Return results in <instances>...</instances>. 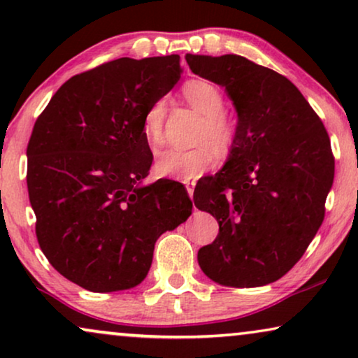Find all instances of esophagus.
Returning <instances> with one entry per match:
<instances>
[{"instance_id":"obj_1","label":"esophagus","mask_w":358,"mask_h":358,"mask_svg":"<svg viewBox=\"0 0 358 358\" xmlns=\"http://www.w3.org/2000/svg\"><path fill=\"white\" fill-rule=\"evenodd\" d=\"M185 189H187V194H189V197L190 199H192L194 197V182L192 184H187V185H185Z\"/></svg>"}]
</instances>
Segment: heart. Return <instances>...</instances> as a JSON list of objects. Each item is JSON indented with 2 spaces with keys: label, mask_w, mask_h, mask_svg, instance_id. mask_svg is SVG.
Here are the masks:
<instances>
[{
  "label": "heart",
  "mask_w": 358,
  "mask_h": 358,
  "mask_svg": "<svg viewBox=\"0 0 358 358\" xmlns=\"http://www.w3.org/2000/svg\"><path fill=\"white\" fill-rule=\"evenodd\" d=\"M182 96L190 107L203 115L197 146L187 150L168 148L159 151L155 159V171L161 178L192 180L212 168L215 153L220 158L231 155L239 138L236 119L224 109L223 92L207 80H190L182 86ZM168 102L156 99L146 107L141 119V131L151 146L163 141Z\"/></svg>",
  "instance_id": "heart-1"
}]
</instances>
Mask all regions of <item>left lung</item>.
Wrapping results in <instances>:
<instances>
[{
  "label": "left lung",
  "mask_w": 358,
  "mask_h": 358,
  "mask_svg": "<svg viewBox=\"0 0 358 358\" xmlns=\"http://www.w3.org/2000/svg\"><path fill=\"white\" fill-rule=\"evenodd\" d=\"M195 75L227 90L239 138L224 168L199 180L194 203L218 236L199 266L227 287H261L300 261L324 220L334 179L326 127L283 75L239 55H185Z\"/></svg>",
  "instance_id": "8db88e82"
}]
</instances>
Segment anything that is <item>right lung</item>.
Wrapping results in <instances>:
<instances>
[{
    "label": "right lung",
    "instance_id": "1",
    "mask_svg": "<svg viewBox=\"0 0 358 358\" xmlns=\"http://www.w3.org/2000/svg\"><path fill=\"white\" fill-rule=\"evenodd\" d=\"M180 71L179 55L102 63L70 78L37 117L27 145L37 241L55 271L86 290L138 285L156 239L192 213L182 184L140 185L153 161L141 119Z\"/></svg>",
    "mask_w": 358,
    "mask_h": 358
}]
</instances>
